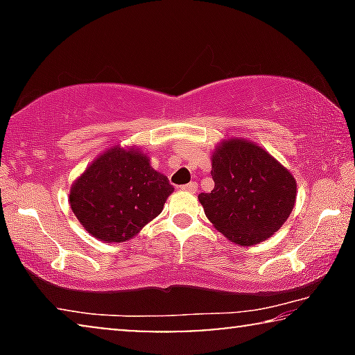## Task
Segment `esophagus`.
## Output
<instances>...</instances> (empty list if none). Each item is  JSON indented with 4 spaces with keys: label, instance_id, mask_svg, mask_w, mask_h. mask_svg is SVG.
<instances>
[{
    "label": "esophagus",
    "instance_id": "1",
    "mask_svg": "<svg viewBox=\"0 0 355 355\" xmlns=\"http://www.w3.org/2000/svg\"><path fill=\"white\" fill-rule=\"evenodd\" d=\"M181 189H182V191H186V192L196 193L197 189H198V184L197 182H189V184H186V186H181Z\"/></svg>",
    "mask_w": 355,
    "mask_h": 355
}]
</instances>
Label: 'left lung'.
Wrapping results in <instances>:
<instances>
[{"label":"left lung","instance_id":"left-lung-1","mask_svg":"<svg viewBox=\"0 0 355 355\" xmlns=\"http://www.w3.org/2000/svg\"><path fill=\"white\" fill-rule=\"evenodd\" d=\"M215 189L198 193L213 226L239 245L273 236L293 211L297 184L271 155L245 139H227L211 155Z\"/></svg>","mask_w":355,"mask_h":355}]
</instances>
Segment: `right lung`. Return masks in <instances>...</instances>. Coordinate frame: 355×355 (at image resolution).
Masks as SVG:
<instances>
[{"label":"right lung","mask_w":355,"mask_h":355,"mask_svg":"<svg viewBox=\"0 0 355 355\" xmlns=\"http://www.w3.org/2000/svg\"><path fill=\"white\" fill-rule=\"evenodd\" d=\"M174 187L148 155L114 145L76 179L72 211L85 231L105 242H125L157 218Z\"/></svg>","instance_id":"right-lung-1"}]
</instances>
